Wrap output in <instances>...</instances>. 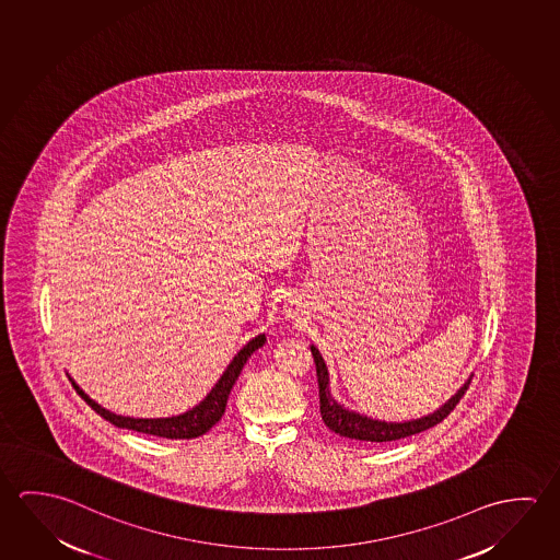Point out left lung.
<instances>
[{
	"label": "left lung",
	"instance_id": "obj_1",
	"mask_svg": "<svg viewBox=\"0 0 560 560\" xmlns=\"http://www.w3.org/2000/svg\"><path fill=\"white\" fill-rule=\"evenodd\" d=\"M312 358L316 363V376H318V395H320V416L324 423L336 431L341 438H349V440L371 441V443H385V441L404 440L408 435H416L420 431L430 430L433 425L443 422L451 410L457 406L458 400L467 393L468 383L458 388L455 396H451L447 402L441 406L440 410L423 416L412 422H381V420H373L368 416H361L358 412H351L348 408H343L341 404L331 396L330 393V376H328V368L322 359L320 351L311 346Z\"/></svg>",
	"mask_w": 560,
	"mask_h": 560
}]
</instances>
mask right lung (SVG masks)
Returning a JSON list of instances; mask_svg holds the SVG:
<instances>
[{"instance_id":"obj_1","label":"right lung","mask_w":560,"mask_h":560,"mask_svg":"<svg viewBox=\"0 0 560 560\" xmlns=\"http://www.w3.org/2000/svg\"><path fill=\"white\" fill-rule=\"evenodd\" d=\"M266 343V334H259L257 338L248 341L244 348L240 349L238 355L230 361L229 368L222 373L219 383L212 386L211 393L205 396L201 404H197L191 410H187L179 416H172V418H129V416H117V413L109 412L102 408L100 404L92 400L90 396L83 393L80 386L74 385L75 393L82 396L88 406H92L95 412L105 418L107 422L122 428V430L140 431V433H148V435H156V438H165V440H192L199 438L202 433L211 430L214 423L219 422L222 413L226 410V400H229L230 390L234 383L238 381L240 373L244 363L252 358V353L256 349L261 348Z\"/></svg>"}]
</instances>
